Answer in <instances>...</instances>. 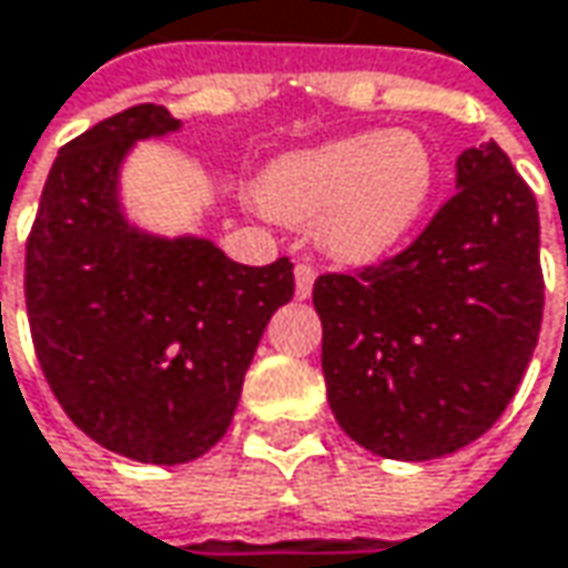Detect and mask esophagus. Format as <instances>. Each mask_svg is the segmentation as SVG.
Returning a JSON list of instances; mask_svg holds the SVG:
<instances>
[{
	"label": "esophagus",
	"mask_w": 568,
	"mask_h": 568,
	"mask_svg": "<svg viewBox=\"0 0 568 568\" xmlns=\"http://www.w3.org/2000/svg\"><path fill=\"white\" fill-rule=\"evenodd\" d=\"M314 276H317V273L311 270L308 263H298V266H295V298H302V302H305V298H311Z\"/></svg>",
	"instance_id": "34e87169"
}]
</instances>
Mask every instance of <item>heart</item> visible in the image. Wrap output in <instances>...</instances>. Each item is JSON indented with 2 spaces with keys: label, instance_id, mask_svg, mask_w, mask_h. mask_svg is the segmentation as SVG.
Instances as JSON below:
<instances>
[{
  "label": "heart",
  "instance_id": "b5f03b06",
  "mask_svg": "<svg viewBox=\"0 0 568 568\" xmlns=\"http://www.w3.org/2000/svg\"><path fill=\"white\" fill-rule=\"evenodd\" d=\"M435 186V159L416 133H356L273 159L254 181L257 210L283 225H317L321 251L346 266L390 257Z\"/></svg>",
  "mask_w": 568,
  "mask_h": 568
}]
</instances>
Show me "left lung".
<instances>
[{"instance_id":"obj_1","label":"left lung","mask_w":568,"mask_h":568,"mask_svg":"<svg viewBox=\"0 0 568 568\" xmlns=\"http://www.w3.org/2000/svg\"><path fill=\"white\" fill-rule=\"evenodd\" d=\"M455 196L404 254L321 276V368L343 432L390 460L455 455L528 368L540 317V219L496 142L464 149Z\"/></svg>"}]
</instances>
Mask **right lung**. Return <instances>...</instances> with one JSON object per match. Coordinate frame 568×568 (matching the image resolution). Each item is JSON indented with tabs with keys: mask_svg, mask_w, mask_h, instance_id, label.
<instances>
[{
	"mask_svg": "<svg viewBox=\"0 0 568 568\" xmlns=\"http://www.w3.org/2000/svg\"><path fill=\"white\" fill-rule=\"evenodd\" d=\"M181 126L136 104L62 145L24 260L34 349L65 416L113 455L168 467L232 426L260 336L295 292L285 257L244 266L126 215V159Z\"/></svg>",
	"mask_w": 568,
	"mask_h": 568,
	"instance_id": "obj_1",
	"label": "right lung"
}]
</instances>
